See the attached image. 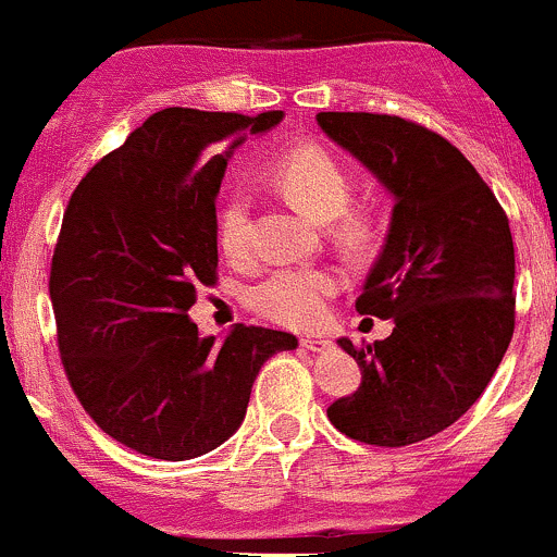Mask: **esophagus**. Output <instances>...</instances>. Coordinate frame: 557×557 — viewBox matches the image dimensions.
Listing matches in <instances>:
<instances>
[{
  "instance_id": "esophagus-1",
  "label": "esophagus",
  "mask_w": 557,
  "mask_h": 557,
  "mask_svg": "<svg viewBox=\"0 0 557 557\" xmlns=\"http://www.w3.org/2000/svg\"><path fill=\"white\" fill-rule=\"evenodd\" d=\"M300 346L308 351H324L330 346V341L324 335H300Z\"/></svg>"
}]
</instances>
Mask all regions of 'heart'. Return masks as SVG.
<instances>
[{
    "instance_id": "heart-1",
    "label": "heart",
    "mask_w": 557,
    "mask_h": 557,
    "mask_svg": "<svg viewBox=\"0 0 557 557\" xmlns=\"http://www.w3.org/2000/svg\"><path fill=\"white\" fill-rule=\"evenodd\" d=\"M265 181L281 195L306 208L319 222H330V233L346 249H362L373 235V216L355 208V181L327 148L317 143L284 148L265 168ZM255 197L246 186H233L216 213V244L227 260H246L251 255ZM341 289L338 271L327 265H286L265 273L246 289V302L260 317L289 327H308L319 322L330 297Z\"/></svg>"
}]
</instances>
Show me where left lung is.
<instances>
[{"mask_svg":"<svg viewBox=\"0 0 557 557\" xmlns=\"http://www.w3.org/2000/svg\"><path fill=\"white\" fill-rule=\"evenodd\" d=\"M319 126L395 195L393 224L357 311L393 335L338 344L360 387L330 404L341 433L373 447L425 442L476 404L515 333V244L506 211L438 132L387 113H319Z\"/></svg>","mask_w":557,"mask_h":557,"instance_id":"left-lung-1","label":"left lung"}]
</instances>
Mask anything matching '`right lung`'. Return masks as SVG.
<instances>
[{
  "mask_svg": "<svg viewBox=\"0 0 557 557\" xmlns=\"http://www.w3.org/2000/svg\"><path fill=\"white\" fill-rule=\"evenodd\" d=\"M281 115L159 110L67 202L48 281L64 373L86 414L148 458L189 460L227 442L268 357L297 346L257 324L200 338L186 317L216 286L221 148Z\"/></svg>",
  "mask_w": 557,
  "mask_h": 557,
  "instance_id": "add662e5",
  "label": "right lung"
}]
</instances>
